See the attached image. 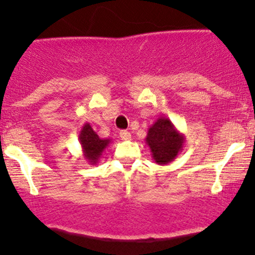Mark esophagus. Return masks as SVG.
<instances>
[{
    "mask_svg": "<svg viewBox=\"0 0 255 255\" xmlns=\"http://www.w3.org/2000/svg\"><path fill=\"white\" fill-rule=\"evenodd\" d=\"M120 137L122 140H130L132 134H130V132H128V130H121Z\"/></svg>",
    "mask_w": 255,
    "mask_h": 255,
    "instance_id": "obj_1",
    "label": "esophagus"
}]
</instances>
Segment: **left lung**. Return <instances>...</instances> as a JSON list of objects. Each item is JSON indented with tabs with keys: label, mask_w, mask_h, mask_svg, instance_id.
I'll return each instance as SVG.
<instances>
[{
	"label": "left lung",
	"mask_w": 255,
	"mask_h": 255,
	"mask_svg": "<svg viewBox=\"0 0 255 255\" xmlns=\"http://www.w3.org/2000/svg\"><path fill=\"white\" fill-rule=\"evenodd\" d=\"M145 143L150 148L154 161L159 165H166L182 150L185 135L176 129L169 118L160 117L148 129Z\"/></svg>",
	"instance_id": "obj_1"
}]
</instances>
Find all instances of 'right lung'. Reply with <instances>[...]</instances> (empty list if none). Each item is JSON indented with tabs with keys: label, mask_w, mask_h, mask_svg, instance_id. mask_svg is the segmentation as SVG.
<instances>
[{
	"label": "right lung",
	"mask_w": 255,
	"mask_h": 255,
	"mask_svg": "<svg viewBox=\"0 0 255 255\" xmlns=\"http://www.w3.org/2000/svg\"><path fill=\"white\" fill-rule=\"evenodd\" d=\"M79 142L81 144L82 156L91 165H96L101 158L105 149L111 143V139L100 138L99 134L92 129L90 123H85L79 133Z\"/></svg>",
	"instance_id": "add662e5"
}]
</instances>
